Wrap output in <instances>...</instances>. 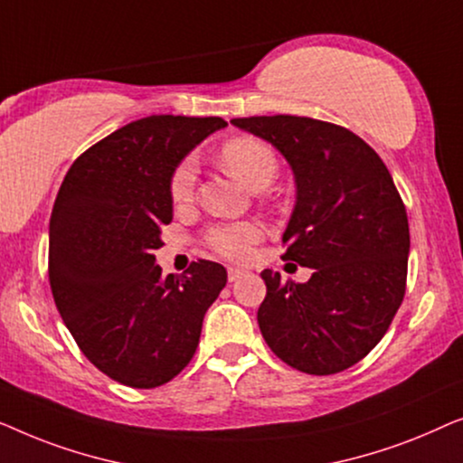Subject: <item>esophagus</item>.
Listing matches in <instances>:
<instances>
[{
  "label": "esophagus",
  "instance_id": "34e87169",
  "mask_svg": "<svg viewBox=\"0 0 463 463\" xmlns=\"http://www.w3.org/2000/svg\"><path fill=\"white\" fill-rule=\"evenodd\" d=\"M243 275H245L243 269H234V266H231V269H229V281L231 283L237 281V279H241Z\"/></svg>",
  "mask_w": 463,
  "mask_h": 463
}]
</instances>
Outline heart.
<instances>
[{
  "mask_svg": "<svg viewBox=\"0 0 463 463\" xmlns=\"http://www.w3.org/2000/svg\"><path fill=\"white\" fill-rule=\"evenodd\" d=\"M222 164L226 169L245 182L251 188L269 186L279 172L277 155L270 145L264 140L253 138V136H239L222 146ZM194 182H197V167L193 159H184L174 169L172 180H169V197L174 203H186L194 193ZM262 239V226L258 222H226L207 232V245L222 258L229 260H247L251 256L253 245Z\"/></svg>",
  "mask_w": 463,
  "mask_h": 463,
  "instance_id": "obj_1",
  "label": "heart"
}]
</instances>
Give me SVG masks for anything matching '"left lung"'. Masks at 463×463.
<instances>
[{
  "mask_svg": "<svg viewBox=\"0 0 463 463\" xmlns=\"http://www.w3.org/2000/svg\"><path fill=\"white\" fill-rule=\"evenodd\" d=\"M231 123L270 142L294 169L283 260L312 269L306 283L262 270L260 331L289 367L340 373L375 348L405 296V203L380 155L346 128L296 115Z\"/></svg>",
  "mask_w": 463,
  "mask_h": 463,
  "instance_id": "left-lung-1",
  "label": "left lung"
}]
</instances>
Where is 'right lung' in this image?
<instances>
[{
	"label": "right lung",
	"mask_w": 463,
	"mask_h": 463,
	"mask_svg": "<svg viewBox=\"0 0 463 463\" xmlns=\"http://www.w3.org/2000/svg\"><path fill=\"white\" fill-rule=\"evenodd\" d=\"M220 128V117L128 123L81 153L56 194L52 296L88 361L123 386L157 388L178 375L226 285V269L210 260L167 277L155 264L161 226L174 216V169Z\"/></svg>",
	"instance_id": "obj_1"
}]
</instances>
